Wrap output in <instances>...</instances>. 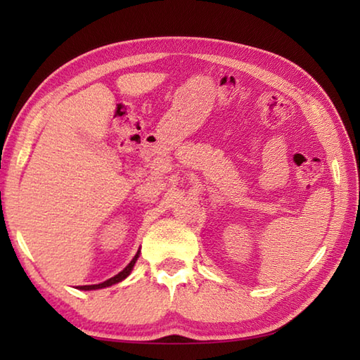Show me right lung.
Wrapping results in <instances>:
<instances>
[{
  "instance_id": "obj_1",
  "label": "right lung",
  "mask_w": 360,
  "mask_h": 360,
  "mask_svg": "<svg viewBox=\"0 0 360 360\" xmlns=\"http://www.w3.org/2000/svg\"><path fill=\"white\" fill-rule=\"evenodd\" d=\"M139 254H141V250H137V254L134 255V258L131 259V262H129V264L125 267L124 271L122 272H119L117 275H114V277H111L110 280H106V281H103V283H98V285H88V286H79V289H82V290H93V289H102V288H106V286H111V285H116V283H119V281H122L124 278H127L128 275H129V272H131V269H133V266H134V263H136V259L139 258Z\"/></svg>"
}]
</instances>
